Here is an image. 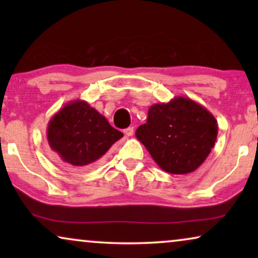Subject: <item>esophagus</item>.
Returning <instances> with one entry per match:
<instances>
[{
	"label": "esophagus",
	"instance_id": "34e87169",
	"mask_svg": "<svg viewBox=\"0 0 258 258\" xmlns=\"http://www.w3.org/2000/svg\"><path fill=\"white\" fill-rule=\"evenodd\" d=\"M124 135L128 136V137L134 135V128H133V126H129V128L124 129Z\"/></svg>",
	"mask_w": 258,
	"mask_h": 258
}]
</instances>
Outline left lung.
<instances>
[{"label":"left lung","mask_w":258,"mask_h":258,"mask_svg":"<svg viewBox=\"0 0 258 258\" xmlns=\"http://www.w3.org/2000/svg\"><path fill=\"white\" fill-rule=\"evenodd\" d=\"M217 119L203 105L184 96L153 104L147 123L136 129L162 170L175 175L195 171L206 161L217 139Z\"/></svg>","instance_id":"left-lung-1"}]
</instances>
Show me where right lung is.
Instances as JSON below:
<instances>
[{
  "mask_svg": "<svg viewBox=\"0 0 258 258\" xmlns=\"http://www.w3.org/2000/svg\"><path fill=\"white\" fill-rule=\"evenodd\" d=\"M123 134L83 100L70 101L50 118L49 147L70 167L89 168L101 160Z\"/></svg>",
  "mask_w": 258,
  "mask_h": 258,
  "instance_id": "obj_1",
  "label": "right lung"
}]
</instances>
